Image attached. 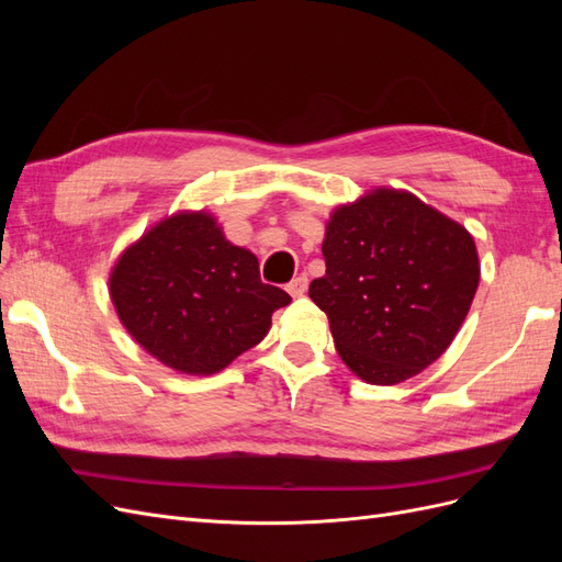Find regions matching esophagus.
<instances>
[{
    "instance_id": "obj_1",
    "label": "esophagus",
    "mask_w": 562,
    "mask_h": 562,
    "mask_svg": "<svg viewBox=\"0 0 562 562\" xmlns=\"http://www.w3.org/2000/svg\"><path fill=\"white\" fill-rule=\"evenodd\" d=\"M285 288H288V293H291L293 297H300V295L307 293V288H310V279L304 277V274H300V277H295L291 283H288Z\"/></svg>"
}]
</instances>
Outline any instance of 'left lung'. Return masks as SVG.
<instances>
[{
    "label": "left lung",
    "instance_id": "1",
    "mask_svg": "<svg viewBox=\"0 0 562 562\" xmlns=\"http://www.w3.org/2000/svg\"><path fill=\"white\" fill-rule=\"evenodd\" d=\"M326 274L310 297L342 361L370 384H398L454 339L479 288L471 234L396 190L339 206L323 239Z\"/></svg>",
    "mask_w": 562,
    "mask_h": 562
}]
</instances>
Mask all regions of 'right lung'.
Masks as SVG:
<instances>
[{
    "mask_svg": "<svg viewBox=\"0 0 562 562\" xmlns=\"http://www.w3.org/2000/svg\"><path fill=\"white\" fill-rule=\"evenodd\" d=\"M110 295L126 330L164 366L211 375L255 347L291 302L262 283L258 258L206 213H178L119 258Z\"/></svg>",
    "mask_w": 562,
    "mask_h": 562,
    "instance_id": "1",
    "label": "right lung"
}]
</instances>
